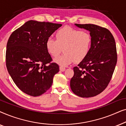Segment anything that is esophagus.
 I'll return each instance as SVG.
<instances>
[{
  "instance_id": "1",
  "label": "esophagus",
  "mask_w": 126,
  "mask_h": 126,
  "mask_svg": "<svg viewBox=\"0 0 126 126\" xmlns=\"http://www.w3.org/2000/svg\"><path fill=\"white\" fill-rule=\"evenodd\" d=\"M60 70L61 72H64L65 70V68L63 66H60Z\"/></svg>"
}]
</instances>
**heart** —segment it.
<instances>
[{
    "instance_id": "1",
    "label": "heart",
    "mask_w": 126,
    "mask_h": 126,
    "mask_svg": "<svg viewBox=\"0 0 126 126\" xmlns=\"http://www.w3.org/2000/svg\"><path fill=\"white\" fill-rule=\"evenodd\" d=\"M56 39L49 37L46 41V48L52 57H57L63 50L64 53L56 58L54 62L62 66L73 63H80L90 52L92 37L88 32L64 26L57 31Z\"/></svg>"
}]
</instances>
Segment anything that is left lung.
<instances>
[{"instance_id": "obj_1", "label": "left lung", "mask_w": 126, "mask_h": 126, "mask_svg": "<svg viewBox=\"0 0 126 126\" xmlns=\"http://www.w3.org/2000/svg\"><path fill=\"white\" fill-rule=\"evenodd\" d=\"M75 25L90 32L92 44L88 56L73 68L70 88L80 97H94L107 87L112 77L118 59L116 43L107 29L93 24Z\"/></svg>"}]
</instances>
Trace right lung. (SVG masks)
Returning a JSON list of instances; mask_svg holds the SVG:
<instances>
[{"instance_id":"obj_1","label":"right lung","mask_w":126,"mask_h":126,"mask_svg":"<svg viewBox=\"0 0 126 126\" xmlns=\"http://www.w3.org/2000/svg\"><path fill=\"white\" fill-rule=\"evenodd\" d=\"M61 24L30 20L12 32L6 53L7 70L16 85L32 96H40L51 87L59 72L46 50V41Z\"/></svg>"}]
</instances>
